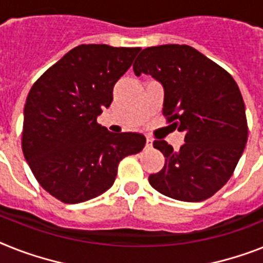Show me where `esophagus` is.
I'll return each mask as SVG.
<instances>
[{
    "label": "esophagus",
    "instance_id": "obj_1",
    "mask_svg": "<svg viewBox=\"0 0 263 263\" xmlns=\"http://www.w3.org/2000/svg\"><path fill=\"white\" fill-rule=\"evenodd\" d=\"M152 145H153V140L152 138H146V144H145V147H152Z\"/></svg>",
    "mask_w": 263,
    "mask_h": 263
}]
</instances>
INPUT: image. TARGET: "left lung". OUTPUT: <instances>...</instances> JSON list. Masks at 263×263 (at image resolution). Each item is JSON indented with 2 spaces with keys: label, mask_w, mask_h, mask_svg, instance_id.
Here are the masks:
<instances>
[{
  "label": "left lung",
  "mask_w": 263,
  "mask_h": 263,
  "mask_svg": "<svg viewBox=\"0 0 263 263\" xmlns=\"http://www.w3.org/2000/svg\"><path fill=\"white\" fill-rule=\"evenodd\" d=\"M134 73H149L165 91L162 114L185 133L173 151L166 141L153 146L165 157L164 168L149 176L160 194L181 201H203L233 176L247 142L245 102L224 68L190 45L165 44L142 49Z\"/></svg>",
  "instance_id": "obj_1"
}]
</instances>
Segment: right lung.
Returning <instances> with one entry per match:
<instances>
[{"label":"right lung","mask_w":263,"mask_h":263,"mask_svg":"<svg viewBox=\"0 0 263 263\" xmlns=\"http://www.w3.org/2000/svg\"><path fill=\"white\" fill-rule=\"evenodd\" d=\"M140 51L78 45L30 88L23 153L39 184L58 200L77 204L99 196L114 183L119 161L144 149L142 134L110 133L97 122Z\"/></svg>","instance_id":"1"}]
</instances>
